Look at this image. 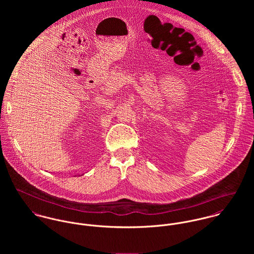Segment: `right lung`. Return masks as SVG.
Returning <instances> with one entry per match:
<instances>
[{
  "instance_id": "1",
  "label": "right lung",
  "mask_w": 254,
  "mask_h": 254,
  "mask_svg": "<svg viewBox=\"0 0 254 254\" xmlns=\"http://www.w3.org/2000/svg\"><path fill=\"white\" fill-rule=\"evenodd\" d=\"M82 175H83V174H82ZM79 176H80V175H79Z\"/></svg>"
}]
</instances>
